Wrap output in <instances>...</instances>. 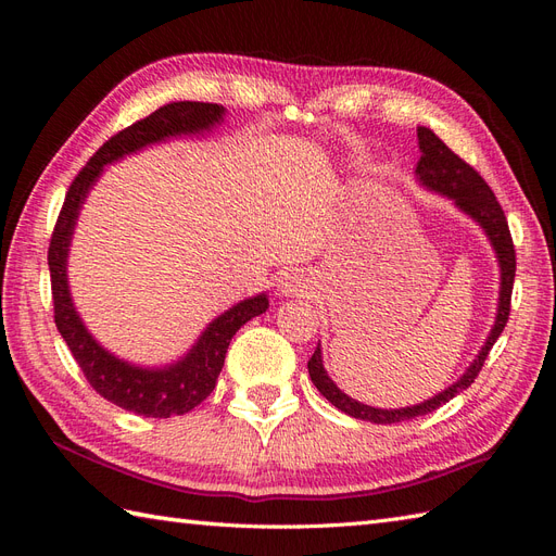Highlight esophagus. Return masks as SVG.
Instances as JSON below:
<instances>
[{
	"label": "esophagus",
	"instance_id": "obj_1",
	"mask_svg": "<svg viewBox=\"0 0 556 556\" xmlns=\"http://www.w3.org/2000/svg\"><path fill=\"white\" fill-rule=\"evenodd\" d=\"M311 282L304 271H290L278 280V292L285 296H304L311 292Z\"/></svg>",
	"mask_w": 556,
	"mask_h": 556
}]
</instances>
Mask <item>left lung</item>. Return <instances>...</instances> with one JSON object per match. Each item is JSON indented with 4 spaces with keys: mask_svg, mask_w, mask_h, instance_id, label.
Instances as JSON below:
<instances>
[{
    "mask_svg": "<svg viewBox=\"0 0 556 556\" xmlns=\"http://www.w3.org/2000/svg\"><path fill=\"white\" fill-rule=\"evenodd\" d=\"M417 143H419V153H422V157H419V162L415 166V176H417L419 185H425V188L431 192H439V194L452 199L454 206L464 211L468 217H473V220L484 229L486 239H490V243L496 252L498 268H501L498 308H496V319H494V327H492L490 336H486V341L480 348L478 357L470 362V366L462 374V378L457 382H452L450 387H445L443 392H439L422 403H417V406H408V408L387 410V408L366 406V403L350 399L327 376L325 364H323V350H319V343H317L313 357L308 359V374H311L313 384L319 390V394H323L331 403V406L343 410L345 415L364 419V422H374V425H396V422H406V419H413L419 415L433 413L435 408H441L443 403H447L459 392L468 390V387L476 382L478 374L482 371L484 359H486V355H490V350L496 343L501 331L506 329L508 315H510V296H513L515 268H517L515 245H513V237L508 229V220H506V215H503V208L496 201L492 188L482 180V176L473 169V166L466 164L459 155H454L452 150L439 137H435L429 127H417Z\"/></svg>",
    "mask_w": 556,
    "mask_h": 556,
    "instance_id": "obj_1",
    "label": "left lung"
}]
</instances>
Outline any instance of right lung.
Here are the masks:
<instances>
[{
  "mask_svg": "<svg viewBox=\"0 0 556 556\" xmlns=\"http://www.w3.org/2000/svg\"><path fill=\"white\" fill-rule=\"evenodd\" d=\"M223 117L225 109L220 104L172 102L160 106L155 113L143 117V121L117 131L115 137H111L97 150L70 185V192H66L62 211L58 215L53 237H50L48 268L50 288H53L58 331L62 333L66 345H70L74 359L78 362L83 376L92 384V390L102 394L106 401L115 403V406L143 417L185 415L199 406L213 392L217 376H220L225 366V355L233 333L248 319L262 315L268 308V299L264 292L243 299L241 304L217 315L204 329V333L199 336V341L192 345L188 355L180 357L176 364L146 368L117 359L92 339V333L83 325L72 301L70 280H66V255H70L74 227L80 215L83 201H86L97 178L102 176L106 164L166 139L211 131L215 125L223 123Z\"/></svg>",
  "mask_w": 556,
  "mask_h": 556,
  "instance_id": "obj_1",
  "label": "right lung"
}]
</instances>
